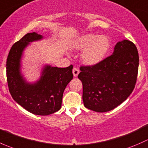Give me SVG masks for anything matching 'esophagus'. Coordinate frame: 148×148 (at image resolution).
Instances as JSON below:
<instances>
[{
    "label": "esophagus",
    "mask_w": 148,
    "mask_h": 148,
    "mask_svg": "<svg viewBox=\"0 0 148 148\" xmlns=\"http://www.w3.org/2000/svg\"><path fill=\"white\" fill-rule=\"evenodd\" d=\"M72 72H73V75H74V77H76L78 76L79 74V69L74 67L72 70Z\"/></svg>",
    "instance_id": "1"
}]
</instances>
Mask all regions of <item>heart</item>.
Segmentation results:
<instances>
[{"mask_svg":"<svg viewBox=\"0 0 148 148\" xmlns=\"http://www.w3.org/2000/svg\"><path fill=\"white\" fill-rule=\"evenodd\" d=\"M111 41L104 35L86 34L76 38L71 44L75 51H82L81 60L84 64L95 66L104 60L109 52Z\"/></svg>","mask_w":148,"mask_h":148,"instance_id":"b5f03b06","label":"heart"}]
</instances>
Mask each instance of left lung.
I'll return each instance as SVG.
<instances>
[{
  "mask_svg": "<svg viewBox=\"0 0 148 148\" xmlns=\"http://www.w3.org/2000/svg\"><path fill=\"white\" fill-rule=\"evenodd\" d=\"M139 55L128 40L117 43L111 56L95 66L80 67L78 78L82 82L85 107L105 112L122 104L135 88Z\"/></svg>",
  "mask_w": 148,
  "mask_h": 148,
  "instance_id": "1",
  "label": "left lung"
}]
</instances>
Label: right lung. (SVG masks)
Returning <instances> with one entry per match:
<instances>
[{"label": "right lung", "instance_id": "right-lung-1", "mask_svg": "<svg viewBox=\"0 0 148 148\" xmlns=\"http://www.w3.org/2000/svg\"><path fill=\"white\" fill-rule=\"evenodd\" d=\"M36 32L28 33L10 49L6 62V76L13 99L25 110L37 115H49L62 107L66 86L73 79V66L58 68L46 64L39 79L28 82L21 73L23 51L30 43L43 39Z\"/></svg>", "mask_w": 148, "mask_h": 148}]
</instances>
